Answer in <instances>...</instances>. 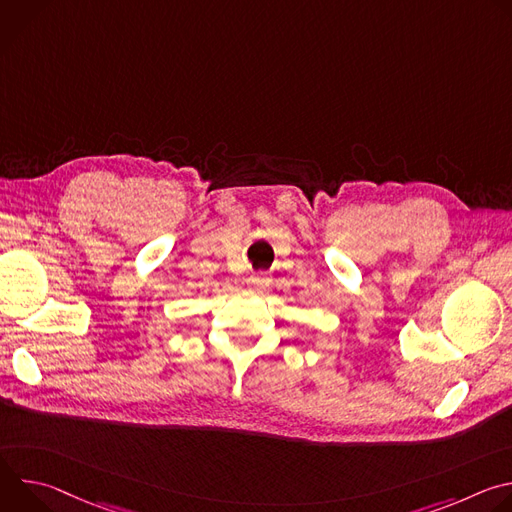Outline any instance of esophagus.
Listing matches in <instances>:
<instances>
[{"label": "esophagus", "mask_w": 512, "mask_h": 512, "mask_svg": "<svg viewBox=\"0 0 512 512\" xmlns=\"http://www.w3.org/2000/svg\"><path fill=\"white\" fill-rule=\"evenodd\" d=\"M269 281H271V277H269V273H267V271H255V273H251V275L247 277V285H249L251 289L267 287V285H269Z\"/></svg>", "instance_id": "esophagus-1"}]
</instances>
